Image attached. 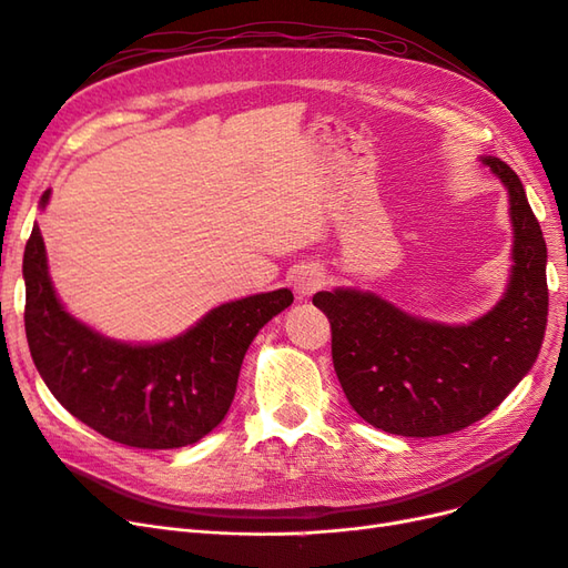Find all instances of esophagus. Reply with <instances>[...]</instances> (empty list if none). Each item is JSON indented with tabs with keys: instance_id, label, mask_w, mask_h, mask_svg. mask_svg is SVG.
Wrapping results in <instances>:
<instances>
[{
	"instance_id": "1",
	"label": "esophagus",
	"mask_w": 568,
	"mask_h": 568,
	"mask_svg": "<svg viewBox=\"0 0 568 568\" xmlns=\"http://www.w3.org/2000/svg\"><path fill=\"white\" fill-rule=\"evenodd\" d=\"M322 284H324V274L317 267H303L296 272V277H294V291L298 298L313 296Z\"/></svg>"
}]
</instances>
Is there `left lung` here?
Listing matches in <instances>:
<instances>
[{"mask_svg": "<svg viewBox=\"0 0 568 568\" xmlns=\"http://www.w3.org/2000/svg\"><path fill=\"white\" fill-rule=\"evenodd\" d=\"M509 196L511 267L503 298L467 324L409 315L359 288L317 291L332 322L334 369L353 409L395 436L462 432L500 405L530 372L547 326V246L524 184L480 156Z\"/></svg>", "mask_w": 568, "mask_h": 568, "instance_id": "left-lung-1", "label": "left lung"}]
</instances>
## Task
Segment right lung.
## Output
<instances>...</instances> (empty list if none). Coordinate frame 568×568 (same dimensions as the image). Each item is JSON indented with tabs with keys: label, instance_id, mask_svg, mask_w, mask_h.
<instances>
[{
	"label": "right lung",
	"instance_id": "right-lung-1",
	"mask_svg": "<svg viewBox=\"0 0 568 568\" xmlns=\"http://www.w3.org/2000/svg\"><path fill=\"white\" fill-rule=\"evenodd\" d=\"M51 189L40 199L47 209ZM26 336L47 388L101 436L130 448L170 450L225 419L255 334L294 303L288 288L222 303L186 332L128 343L65 311L49 277L44 239L32 225L23 255Z\"/></svg>",
	"mask_w": 568,
	"mask_h": 568
}]
</instances>
